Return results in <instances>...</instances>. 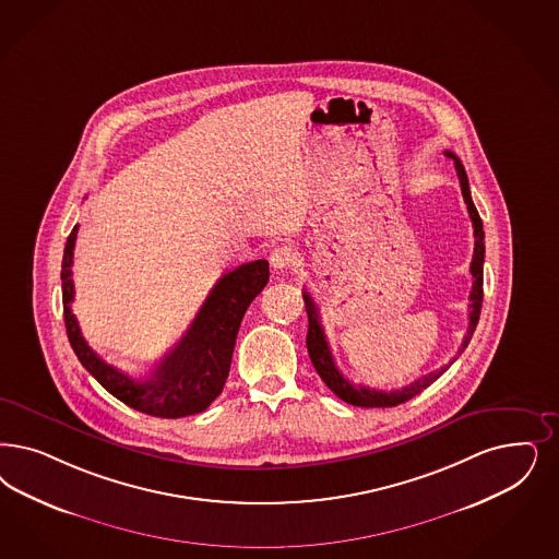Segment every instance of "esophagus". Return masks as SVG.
Wrapping results in <instances>:
<instances>
[{
    "instance_id": "1",
    "label": "esophagus",
    "mask_w": 559,
    "mask_h": 559,
    "mask_svg": "<svg viewBox=\"0 0 559 559\" xmlns=\"http://www.w3.org/2000/svg\"><path fill=\"white\" fill-rule=\"evenodd\" d=\"M270 264L274 270H287L295 264V251L287 248V246H281V248H274L270 253Z\"/></svg>"
}]
</instances>
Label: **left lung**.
Returning a JSON list of instances; mask_svg holds the SVG:
<instances>
[{
	"label": "left lung",
	"instance_id": "left-lung-1",
	"mask_svg": "<svg viewBox=\"0 0 559 559\" xmlns=\"http://www.w3.org/2000/svg\"><path fill=\"white\" fill-rule=\"evenodd\" d=\"M445 156L454 160V169L456 175L461 179L462 198L466 202V209H468V216L473 221V229H475V253H473V262H471V274H473V290H471V306H468V330H466V336L462 341L461 353L464 348L468 347L471 338H473V332L479 324V316H481L483 306V262H485V233H483V223L479 212L473 204V198H471V190H468V177L466 171L462 167L461 158L450 151H445ZM304 301H306V311H308V353L311 364L316 367V371L320 373V378L324 380V384L348 405L353 406H366V408H384V406H396L403 405L406 401H411L413 396H417L421 390H425L427 385L433 384L443 371L448 369V366L440 367L436 371H429L427 376H421L419 380H415L413 384L405 385L401 390H376V388H366V385H355L348 382L347 378L338 371V367L334 364V357L330 353L328 347L326 334H324V328L320 322V313L318 308L313 304V299L309 297L308 293H304Z\"/></svg>",
	"mask_w": 559,
	"mask_h": 559
}]
</instances>
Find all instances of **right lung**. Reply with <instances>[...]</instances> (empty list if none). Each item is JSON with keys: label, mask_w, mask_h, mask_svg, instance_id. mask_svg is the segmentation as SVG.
I'll return each mask as SVG.
<instances>
[{"label": "right lung", "mask_w": 559, "mask_h": 559, "mask_svg": "<svg viewBox=\"0 0 559 559\" xmlns=\"http://www.w3.org/2000/svg\"><path fill=\"white\" fill-rule=\"evenodd\" d=\"M76 233L78 225L66 241L61 260V293L68 338L80 364L117 401L140 413L177 419L206 411L223 392L229 376L235 338L243 313L269 283V262L255 260L223 274L181 343L148 376L134 378L105 364L88 347L78 326L76 316L72 313V262Z\"/></svg>", "instance_id": "right-lung-1"}]
</instances>
